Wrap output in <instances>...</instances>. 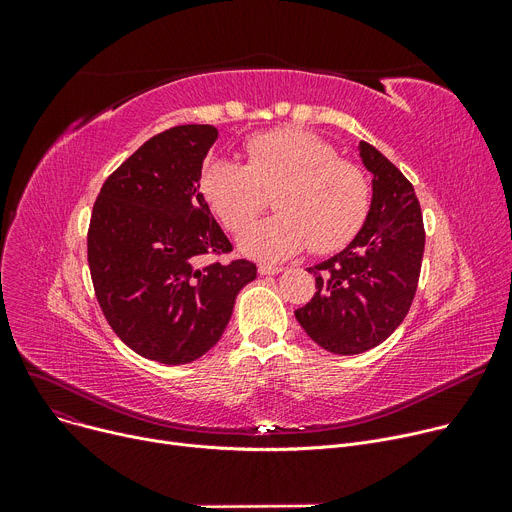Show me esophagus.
I'll list each match as a JSON object with an SVG mask.
<instances>
[{"label": "esophagus", "mask_w": 512, "mask_h": 512, "mask_svg": "<svg viewBox=\"0 0 512 512\" xmlns=\"http://www.w3.org/2000/svg\"><path fill=\"white\" fill-rule=\"evenodd\" d=\"M282 267H276V265H270V263H261L259 265V274L261 276H274V274H280Z\"/></svg>", "instance_id": "34e87169"}]
</instances>
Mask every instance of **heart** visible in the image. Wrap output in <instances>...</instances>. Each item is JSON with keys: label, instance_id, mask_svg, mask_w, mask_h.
Wrapping results in <instances>:
<instances>
[{"label": "heart", "instance_id": "b5f03b06", "mask_svg": "<svg viewBox=\"0 0 512 512\" xmlns=\"http://www.w3.org/2000/svg\"><path fill=\"white\" fill-rule=\"evenodd\" d=\"M247 164L209 159L201 193L232 232L245 230L270 205L278 213L249 228L240 249L265 261H282L311 245L313 253L340 251L363 228L371 186L365 172L317 134L303 128L261 132L245 143Z\"/></svg>", "mask_w": 512, "mask_h": 512}]
</instances>
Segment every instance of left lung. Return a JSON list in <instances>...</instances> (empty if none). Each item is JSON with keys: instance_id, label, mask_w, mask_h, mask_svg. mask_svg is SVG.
Returning <instances> with one entry per match:
<instances>
[{"instance_id": "1", "label": "left lung", "mask_w": 512, "mask_h": 512, "mask_svg": "<svg viewBox=\"0 0 512 512\" xmlns=\"http://www.w3.org/2000/svg\"><path fill=\"white\" fill-rule=\"evenodd\" d=\"M359 151L373 174L367 220L344 251L307 267L317 292L294 311L307 336L336 355L365 353L402 324L415 299L425 249L413 184L369 143Z\"/></svg>"}]
</instances>
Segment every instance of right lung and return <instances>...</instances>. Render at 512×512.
<instances>
[{
  "label": "right lung",
  "instance_id": "obj_1",
  "mask_svg": "<svg viewBox=\"0 0 512 512\" xmlns=\"http://www.w3.org/2000/svg\"><path fill=\"white\" fill-rule=\"evenodd\" d=\"M209 124H182L143 143L101 186L87 234L95 297L118 338L166 365L203 357L224 334L236 294L257 278L232 251L199 193Z\"/></svg>",
  "mask_w": 512,
  "mask_h": 512
}]
</instances>
